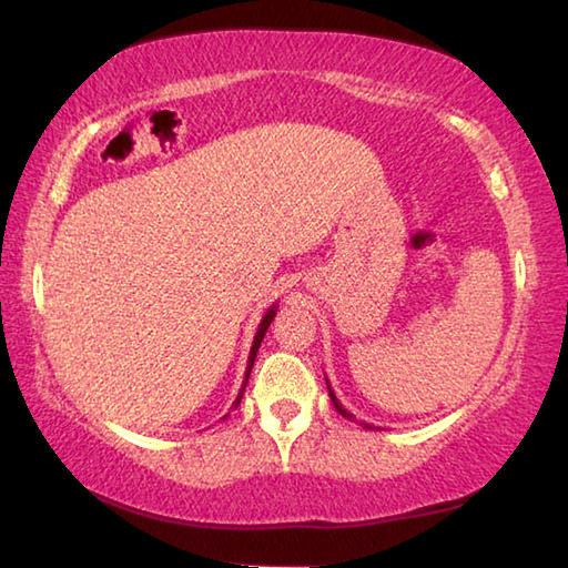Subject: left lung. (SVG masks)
<instances>
[{
	"label": "left lung",
	"instance_id": "8db88e82",
	"mask_svg": "<svg viewBox=\"0 0 568 568\" xmlns=\"http://www.w3.org/2000/svg\"><path fill=\"white\" fill-rule=\"evenodd\" d=\"M327 388H329V398H332V404H335V408L339 410V414H342L344 418H349V420H352L354 416L349 414V410H347V408H342V404L337 402V396H335V392H332V386H329V382H327ZM364 428H372V426H369V424H364Z\"/></svg>",
	"mask_w": 568,
	"mask_h": 568
}]
</instances>
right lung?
Here are the masks:
<instances>
[{"instance_id": "obj_1", "label": "right lung", "mask_w": 568, "mask_h": 568, "mask_svg": "<svg viewBox=\"0 0 568 568\" xmlns=\"http://www.w3.org/2000/svg\"><path fill=\"white\" fill-rule=\"evenodd\" d=\"M275 305L268 310V313L263 315V320H261V325H258V332H255V337H253V347H251V354H248V366H246V379H243V386H241V392H239V396H236V402H233V406L231 408H236L239 404H241V398H243V392H246V384H248V376H251V369H253V362H255V354H258V347H261V342H263V337H265V332H268V327H271V322H273V317H275ZM229 416V414H226ZM224 416V418H226Z\"/></svg>"}]
</instances>
